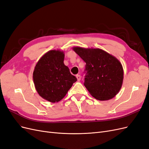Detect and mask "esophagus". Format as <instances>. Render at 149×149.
Returning a JSON list of instances; mask_svg holds the SVG:
<instances>
[{
  "instance_id": "34e87169",
  "label": "esophagus",
  "mask_w": 149,
  "mask_h": 149,
  "mask_svg": "<svg viewBox=\"0 0 149 149\" xmlns=\"http://www.w3.org/2000/svg\"><path fill=\"white\" fill-rule=\"evenodd\" d=\"M76 78H77V79H78V81H79L81 80V76L79 74H77V75H76Z\"/></svg>"
}]
</instances>
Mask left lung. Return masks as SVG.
<instances>
[{
  "label": "left lung",
  "instance_id": "1",
  "mask_svg": "<svg viewBox=\"0 0 149 149\" xmlns=\"http://www.w3.org/2000/svg\"><path fill=\"white\" fill-rule=\"evenodd\" d=\"M86 63L84 86L100 101L115 97L122 87L124 70L119 60L100 48H73Z\"/></svg>",
  "mask_w": 149,
  "mask_h": 149
}]
</instances>
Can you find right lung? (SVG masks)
Returning <instances> with one entry per match:
<instances>
[{
    "mask_svg": "<svg viewBox=\"0 0 149 149\" xmlns=\"http://www.w3.org/2000/svg\"><path fill=\"white\" fill-rule=\"evenodd\" d=\"M65 53L59 49L48 51L38 60L33 73L36 90L44 100L61 101L77 81L64 64Z\"/></svg>",
    "mask_w": 149,
    "mask_h": 149,
    "instance_id": "add662e5",
    "label": "right lung"
}]
</instances>
